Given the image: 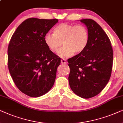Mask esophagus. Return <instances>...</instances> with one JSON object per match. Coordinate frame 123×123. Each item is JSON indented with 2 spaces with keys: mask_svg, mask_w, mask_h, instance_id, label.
<instances>
[{
  "mask_svg": "<svg viewBox=\"0 0 123 123\" xmlns=\"http://www.w3.org/2000/svg\"><path fill=\"white\" fill-rule=\"evenodd\" d=\"M61 63H63V64H65V63H66V60L63 58L61 59Z\"/></svg>",
  "mask_w": 123,
  "mask_h": 123,
  "instance_id": "esophagus-1",
  "label": "esophagus"
}]
</instances>
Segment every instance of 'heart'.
Returning <instances> with one entry per match:
<instances>
[{
    "mask_svg": "<svg viewBox=\"0 0 123 123\" xmlns=\"http://www.w3.org/2000/svg\"><path fill=\"white\" fill-rule=\"evenodd\" d=\"M89 37V32L84 26L62 23L55 27L53 34H45L44 40L47 46L54 53L58 51L62 42L63 47L59 50L58 55L65 58L71 56L74 53L82 52L87 46Z\"/></svg>",
    "mask_w": 123,
    "mask_h": 123,
    "instance_id": "obj_1",
    "label": "heart"
}]
</instances>
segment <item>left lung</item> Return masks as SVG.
I'll list each match as a JSON object with an SVG mask.
<instances>
[{
  "mask_svg": "<svg viewBox=\"0 0 123 123\" xmlns=\"http://www.w3.org/2000/svg\"><path fill=\"white\" fill-rule=\"evenodd\" d=\"M87 27L89 42L86 49L68 59V82L77 96L89 98L99 94L110 78L113 50L110 40L102 27L91 19H80Z\"/></svg>",
  "mask_w": 123,
  "mask_h": 123,
  "instance_id": "left-lung-1",
  "label": "left lung"
}]
</instances>
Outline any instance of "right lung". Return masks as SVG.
Wrapping results in <instances>:
<instances>
[{
    "instance_id": "add662e5",
    "label": "right lung",
    "mask_w": 123,
    "mask_h": 123,
    "mask_svg": "<svg viewBox=\"0 0 123 123\" xmlns=\"http://www.w3.org/2000/svg\"><path fill=\"white\" fill-rule=\"evenodd\" d=\"M58 20L30 18L13 34L8 48V65L14 84L31 97L45 94L53 86L61 58L44 37Z\"/></svg>"
}]
</instances>
